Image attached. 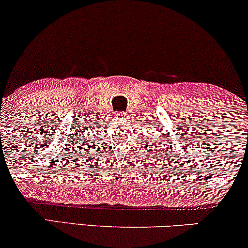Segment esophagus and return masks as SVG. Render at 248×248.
I'll return each mask as SVG.
<instances>
[{
    "mask_svg": "<svg viewBox=\"0 0 248 248\" xmlns=\"http://www.w3.org/2000/svg\"><path fill=\"white\" fill-rule=\"evenodd\" d=\"M115 117L119 118V120H122L124 118H126V113H124V112H118V113L115 114Z\"/></svg>",
    "mask_w": 248,
    "mask_h": 248,
    "instance_id": "esophagus-1",
    "label": "esophagus"
}]
</instances>
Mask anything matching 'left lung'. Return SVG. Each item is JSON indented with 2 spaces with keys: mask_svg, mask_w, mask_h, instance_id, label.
Instances as JSON below:
<instances>
[{
  "mask_svg": "<svg viewBox=\"0 0 248 248\" xmlns=\"http://www.w3.org/2000/svg\"><path fill=\"white\" fill-rule=\"evenodd\" d=\"M168 139H167V133H165V131H162L161 133V135L160 136H158V137H155V140H152V144L153 145H155V144H158V145H161L160 147H161V150L162 151H164V150H166V140H167ZM147 143H149V140H147ZM158 150V149H156ZM166 152H167V150H166Z\"/></svg>",
  "mask_w": 248,
  "mask_h": 248,
  "instance_id": "8db88e82",
  "label": "left lung"
}]
</instances>
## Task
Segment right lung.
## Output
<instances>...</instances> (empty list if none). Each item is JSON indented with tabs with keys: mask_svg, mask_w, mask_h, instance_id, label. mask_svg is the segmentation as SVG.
Wrapping results in <instances>:
<instances>
[{
	"mask_svg": "<svg viewBox=\"0 0 248 248\" xmlns=\"http://www.w3.org/2000/svg\"><path fill=\"white\" fill-rule=\"evenodd\" d=\"M95 127H96V126H93V130H95ZM89 130H92V128L88 127V129H87L86 131H84V134H86V136H84V137H83V140H86L87 144H89V143H90V142H89V140H90V137H93V136H92V131H89ZM86 137H87V139H85ZM83 144H84V143H83Z\"/></svg>",
	"mask_w": 248,
	"mask_h": 248,
	"instance_id": "right-lung-1",
	"label": "right lung"
}]
</instances>
